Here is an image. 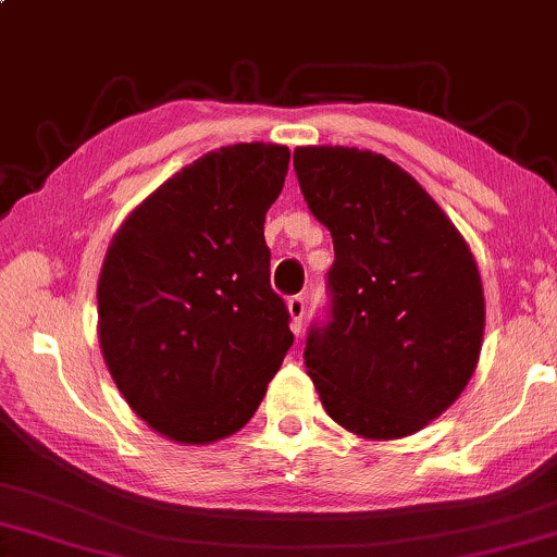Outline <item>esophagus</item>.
I'll list each match as a JSON object with an SVG mask.
<instances>
[{"instance_id": "obj_1", "label": "esophagus", "mask_w": 557, "mask_h": 557, "mask_svg": "<svg viewBox=\"0 0 557 557\" xmlns=\"http://www.w3.org/2000/svg\"><path fill=\"white\" fill-rule=\"evenodd\" d=\"M287 312H289V330L295 332V335H300L302 332V318H305V297L302 295H293L287 300Z\"/></svg>"}]
</instances>
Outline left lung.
<instances>
[{
  "label": "left lung",
  "instance_id": "obj_1",
  "mask_svg": "<svg viewBox=\"0 0 557 557\" xmlns=\"http://www.w3.org/2000/svg\"><path fill=\"white\" fill-rule=\"evenodd\" d=\"M305 202L335 245L330 318L307 335L322 408L370 440L418 433L458 400L483 347L468 243L418 180L358 147H297Z\"/></svg>",
  "mask_w": 557,
  "mask_h": 557
}]
</instances>
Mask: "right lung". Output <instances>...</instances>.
<instances>
[{
  "label": "right lung",
  "mask_w": 557,
  "mask_h": 557,
  "mask_svg": "<svg viewBox=\"0 0 557 557\" xmlns=\"http://www.w3.org/2000/svg\"><path fill=\"white\" fill-rule=\"evenodd\" d=\"M287 164L282 145L207 152L137 205L107 250L97 285L107 370L174 443L247 425L293 345L264 245Z\"/></svg>",
  "instance_id": "1"
}]
</instances>
